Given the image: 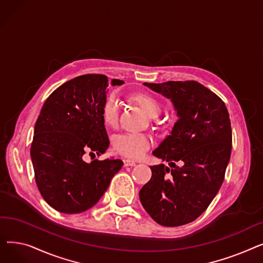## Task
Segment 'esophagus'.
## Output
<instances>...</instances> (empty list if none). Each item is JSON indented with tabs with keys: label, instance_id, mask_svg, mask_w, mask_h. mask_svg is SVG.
<instances>
[{
	"label": "esophagus",
	"instance_id": "34e87169",
	"mask_svg": "<svg viewBox=\"0 0 263 263\" xmlns=\"http://www.w3.org/2000/svg\"><path fill=\"white\" fill-rule=\"evenodd\" d=\"M123 165H124V166H135L136 163L132 160L126 159V160H123Z\"/></svg>",
	"mask_w": 263,
	"mask_h": 263
}]
</instances>
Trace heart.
<instances>
[{
	"instance_id": "obj_1",
	"label": "heart",
	"mask_w": 263,
	"mask_h": 263,
	"mask_svg": "<svg viewBox=\"0 0 263 263\" xmlns=\"http://www.w3.org/2000/svg\"><path fill=\"white\" fill-rule=\"evenodd\" d=\"M134 100L148 116L157 117L160 115L162 107L155 97L147 93H137L134 96ZM119 108L120 102L118 97L115 93L109 95L102 105V118L108 126H113L116 123L119 115ZM113 145L118 154L128 158L139 159L151 146V140L145 134L121 133L114 136Z\"/></svg>"
}]
</instances>
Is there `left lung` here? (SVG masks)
Instances as JSON below:
<instances>
[{
  "mask_svg": "<svg viewBox=\"0 0 263 263\" xmlns=\"http://www.w3.org/2000/svg\"><path fill=\"white\" fill-rule=\"evenodd\" d=\"M144 85L171 99L178 120L153 153L172 168L151 166L153 176L140 199L158 224L181 226L204 212L224 181L232 143L229 114L223 100L198 82Z\"/></svg>",
  "mask_w": 263,
  "mask_h": 263,
  "instance_id": "8db88e82",
  "label": "left lung"
}]
</instances>
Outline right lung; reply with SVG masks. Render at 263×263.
I'll use <instances>...</instances> for the list:
<instances>
[{"instance_id": "right-lung-1", "label": "right lung", "mask_w": 263, "mask_h": 263, "mask_svg": "<svg viewBox=\"0 0 263 263\" xmlns=\"http://www.w3.org/2000/svg\"><path fill=\"white\" fill-rule=\"evenodd\" d=\"M113 86L123 81L112 80ZM109 82L103 74H84L64 83L46 100L34 128L31 159L44 199L63 213L88 210L99 201L123 162L86 163L90 151L100 156L109 141L102 118Z\"/></svg>"}]
</instances>
